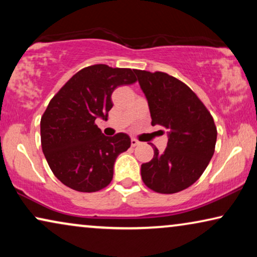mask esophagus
I'll return each mask as SVG.
<instances>
[{
	"instance_id": "esophagus-1",
	"label": "esophagus",
	"mask_w": 257,
	"mask_h": 257,
	"mask_svg": "<svg viewBox=\"0 0 257 257\" xmlns=\"http://www.w3.org/2000/svg\"><path fill=\"white\" fill-rule=\"evenodd\" d=\"M131 145L135 147V146H137V145H139V142L137 139H135V138H132L131 139Z\"/></svg>"
}]
</instances>
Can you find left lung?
<instances>
[{
    "label": "left lung",
    "mask_w": 257,
    "mask_h": 257,
    "mask_svg": "<svg viewBox=\"0 0 257 257\" xmlns=\"http://www.w3.org/2000/svg\"><path fill=\"white\" fill-rule=\"evenodd\" d=\"M149 101L152 125L168 130L163 153L153 147L152 160L142 165L147 187L161 194H173L192 186L212 159L216 126L199 97L181 80L168 73L133 70Z\"/></svg>",
    "instance_id": "obj_1"
}]
</instances>
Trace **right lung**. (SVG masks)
<instances>
[{
  "label": "right lung",
  "instance_id": "1",
  "mask_svg": "<svg viewBox=\"0 0 257 257\" xmlns=\"http://www.w3.org/2000/svg\"><path fill=\"white\" fill-rule=\"evenodd\" d=\"M136 82L131 69L94 64L73 75L52 97L41 118V144L62 184L92 193L112 181L114 161L131 146V139L125 133L104 136L94 121L107 119L117 87Z\"/></svg>",
  "mask_w": 257,
  "mask_h": 257
}]
</instances>
